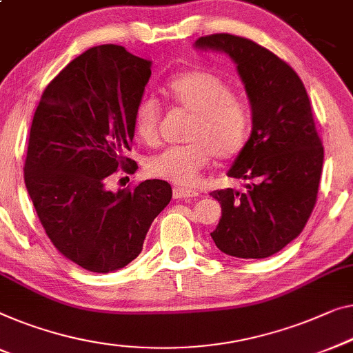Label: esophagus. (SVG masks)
Wrapping results in <instances>:
<instances>
[{
	"label": "esophagus",
	"mask_w": 353,
	"mask_h": 353,
	"mask_svg": "<svg viewBox=\"0 0 353 353\" xmlns=\"http://www.w3.org/2000/svg\"><path fill=\"white\" fill-rule=\"evenodd\" d=\"M199 196L197 191H194V189H189V188H173V197L175 199H196Z\"/></svg>",
	"instance_id": "34e87169"
}]
</instances>
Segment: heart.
Segmentation results:
<instances>
[{"label":"heart","instance_id":"obj_1","mask_svg":"<svg viewBox=\"0 0 353 353\" xmlns=\"http://www.w3.org/2000/svg\"><path fill=\"white\" fill-rule=\"evenodd\" d=\"M164 94L178 108L192 114L188 145L170 146L148 161V173L175 185H192L203 168L216 159H232L247 145L250 110L232 94L231 85L212 71L192 70L172 76ZM162 108L154 97L145 95L134 111V127L146 145L159 141Z\"/></svg>","mask_w":353,"mask_h":353}]
</instances>
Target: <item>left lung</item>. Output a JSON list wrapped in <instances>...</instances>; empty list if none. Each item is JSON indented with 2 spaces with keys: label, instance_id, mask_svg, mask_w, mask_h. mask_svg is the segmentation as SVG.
<instances>
[{
  "label": "left lung",
  "instance_id": "obj_1",
  "mask_svg": "<svg viewBox=\"0 0 353 353\" xmlns=\"http://www.w3.org/2000/svg\"><path fill=\"white\" fill-rule=\"evenodd\" d=\"M194 46L236 62L252 105V134L228 172L248 183L210 192L221 205L210 236L229 256H272L303 232L319 192L323 146L307 92L287 62L252 39L216 33Z\"/></svg>",
  "mask_w": 353,
  "mask_h": 353
}]
</instances>
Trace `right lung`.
<instances>
[{
    "label": "right lung",
    "mask_w": 353,
    "mask_h": 353,
    "mask_svg": "<svg viewBox=\"0 0 353 353\" xmlns=\"http://www.w3.org/2000/svg\"><path fill=\"white\" fill-rule=\"evenodd\" d=\"M151 62L116 44L70 62L41 95L30 129L25 186L54 247L90 272L122 269L139 256L151 223L172 199L164 180L113 192L134 140V111Z\"/></svg>",
    "instance_id": "1"
}]
</instances>
